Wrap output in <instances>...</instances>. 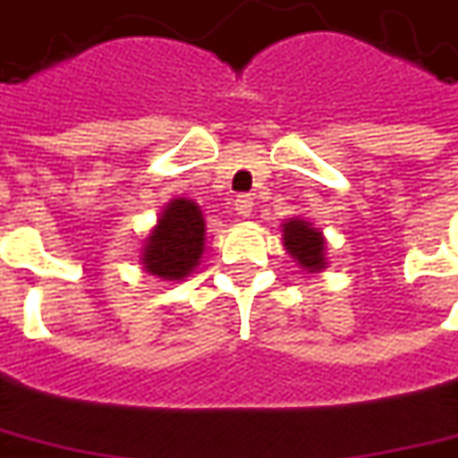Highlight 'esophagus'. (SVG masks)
Returning a JSON list of instances; mask_svg holds the SVG:
<instances>
[{"instance_id":"esophagus-1","label":"esophagus","mask_w":458,"mask_h":458,"mask_svg":"<svg viewBox=\"0 0 458 458\" xmlns=\"http://www.w3.org/2000/svg\"><path fill=\"white\" fill-rule=\"evenodd\" d=\"M234 208L239 216H251V211H254V199H251L250 193H242V196H236L234 199Z\"/></svg>"}]
</instances>
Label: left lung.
I'll list each match as a JSON object with an SVG mask.
<instances>
[{
	"mask_svg": "<svg viewBox=\"0 0 458 458\" xmlns=\"http://www.w3.org/2000/svg\"><path fill=\"white\" fill-rule=\"evenodd\" d=\"M282 244L287 254L310 275L325 272L327 267V239L308 219L293 216L282 224Z\"/></svg>",
	"mask_w": 458,
	"mask_h": 458,
	"instance_id": "8db88e82",
	"label": "left lung"
}]
</instances>
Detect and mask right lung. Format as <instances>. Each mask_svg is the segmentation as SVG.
<instances>
[{"mask_svg":"<svg viewBox=\"0 0 458 458\" xmlns=\"http://www.w3.org/2000/svg\"><path fill=\"white\" fill-rule=\"evenodd\" d=\"M207 244V222L201 207L179 196L171 199L156 224L140 242L138 262L153 277L165 282H183L201 262Z\"/></svg>","mask_w":458,"mask_h":458,"instance_id":"add662e5","label":"right lung"}]
</instances>
